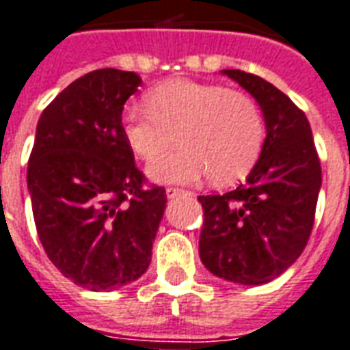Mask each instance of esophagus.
<instances>
[{"instance_id":"esophagus-1","label":"esophagus","mask_w":350,"mask_h":350,"mask_svg":"<svg viewBox=\"0 0 350 350\" xmlns=\"http://www.w3.org/2000/svg\"><path fill=\"white\" fill-rule=\"evenodd\" d=\"M183 193H188V191L180 190V188H167V190H165V196H167V199H175V197L183 196Z\"/></svg>"}]
</instances>
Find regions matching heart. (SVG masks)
<instances>
[{
    "instance_id": "heart-1",
    "label": "heart",
    "mask_w": 350,
    "mask_h": 350,
    "mask_svg": "<svg viewBox=\"0 0 350 350\" xmlns=\"http://www.w3.org/2000/svg\"><path fill=\"white\" fill-rule=\"evenodd\" d=\"M146 110L127 109L122 133L129 149L153 160L172 139L178 148L147 167L164 185H186L210 177L228 185L245 177L264 142V123L253 99L236 90L190 79H173L144 97Z\"/></svg>"
}]
</instances>
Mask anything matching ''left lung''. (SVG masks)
I'll return each mask as SVG.
<instances>
[{"mask_svg": "<svg viewBox=\"0 0 350 350\" xmlns=\"http://www.w3.org/2000/svg\"><path fill=\"white\" fill-rule=\"evenodd\" d=\"M258 103L265 140L245 183L223 196H199L204 225L199 256L212 275L260 286L290 267L308 243L321 190L312 129L290 97L258 75L221 70Z\"/></svg>", "mask_w": 350, "mask_h": 350, "instance_id": "1", "label": "left lung"}]
</instances>
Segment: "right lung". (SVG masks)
<instances>
[{
	"instance_id": "right-lung-1",
	"label": "right lung",
	"mask_w": 350,
	"mask_h": 350,
	"mask_svg": "<svg viewBox=\"0 0 350 350\" xmlns=\"http://www.w3.org/2000/svg\"><path fill=\"white\" fill-rule=\"evenodd\" d=\"M142 85L135 72L96 70L42 112L27 188L38 238L66 278L110 291L147 271L164 215V188L144 175L122 133L123 105Z\"/></svg>"
}]
</instances>
